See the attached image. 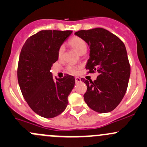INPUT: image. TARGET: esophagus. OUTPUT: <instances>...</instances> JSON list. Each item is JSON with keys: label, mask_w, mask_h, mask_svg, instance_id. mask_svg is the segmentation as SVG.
<instances>
[{"label": "esophagus", "mask_w": 147, "mask_h": 147, "mask_svg": "<svg viewBox=\"0 0 147 147\" xmlns=\"http://www.w3.org/2000/svg\"><path fill=\"white\" fill-rule=\"evenodd\" d=\"M75 82L76 83H79L81 82V79H80V78H78V77H76V78H75Z\"/></svg>", "instance_id": "34e87169"}]
</instances>
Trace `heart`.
I'll return each instance as SVG.
<instances>
[{
	"instance_id": "obj_1",
	"label": "heart",
	"mask_w": 147,
	"mask_h": 147,
	"mask_svg": "<svg viewBox=\"0 0 147 147\" xmlns=\"http://www.w3.org/2000/svg\"><path fill=\"white\" fill-rule=\"evenodd\" d=\"M69 44L78 52L81 54L84 51H86L87 49V45H86V42L82 39V38H80V37L75 36L72 37L69 41ZM63 52H64V46L62 45L59 47L58 51V58H61L63 56ZM79 69L80 67L77 65H69L67 66V69L69 73L72 74V75H78L79 72Z\"/></svg>"
}]
</instances>
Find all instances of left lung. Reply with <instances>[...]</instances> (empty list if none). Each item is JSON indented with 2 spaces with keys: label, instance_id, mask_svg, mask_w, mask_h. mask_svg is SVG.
Wrapping results in <instances>:
<instances>
[{
  "label": "left lung",
  "instance_id": "left-lung-1",
  "mask_svg": "<svg viewBox=\"0 0 147 147\" xmlns=\"http://www.w3.org/2000/svg\"><path fill=\"white\" fill-rule=\"evenodd\" d=\"M75 34L90 49L86 69L90 73H98L94 82L82 78L87 86L84 101L96 112H111L122 101L128 86L130 65L125 46L118 36L103 28L80 30Z\"/></svg>",
  "mask_w": 147,
  "mask_h": 147
}]
</instances>
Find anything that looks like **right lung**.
I'll use <instances>...</instances> for the list:
<instances>
[{
	"mask_svg": "<svg viewBox=\"0 0 147 147\" xmlns=\"http://www.w3.org/2000/svg\"><path fill=\"white\" fill-rule=\"evenodd\" d=\"M72 32L40 31L27 38L21 50L18 80L22 94L32 111L44 118H54L65 111L75 86L73 76L54 81L51 72L58 59V49Z\"/></svg>",
	"mask_w": 147,
	"mask_h": 147,
	"instance_id": "right-lung-1",
	"label": "right lung"
}]
</instances>
